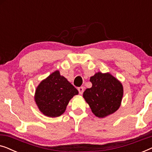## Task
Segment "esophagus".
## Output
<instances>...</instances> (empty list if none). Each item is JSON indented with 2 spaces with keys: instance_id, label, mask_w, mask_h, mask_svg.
Wrapping results in <instances>:
<instances>
[{
  "instance_id": "obj_1",
  "label": "esophagus",
  "mask_w": 152,
  "mask_h": 152,
  "mask_svg": "<svg viewBox=\"0 0 152 152\" xmlns=\"http://www.w3.org/2000/svg\"><path fill=\"white\" fill-rule=\"evenodd\" d=\"M77 89H78L79 93H80V95H82V93H84V87H82V86L79 87V88H78Z\"/></svg>"
}]
</instances>
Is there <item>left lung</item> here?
I'll use <instances>...</instances> for the list:
<instances>
[{"mask_svg":"<svg viewBox=\"0 0 152 152\" xmlns=\"http://www.w3.org/2000/svg\"><path fill=\"white\" fill-rule=\"evenodd\" d=\"M92 87L86 88L83 97L95 116L104 118L119 109L123 96V86L109 72H97L91 77Z\"/></svg>","mask_w":152,"mask_h":152,"instance_id":"8db88e82","label":"left lung"}]
</instances>
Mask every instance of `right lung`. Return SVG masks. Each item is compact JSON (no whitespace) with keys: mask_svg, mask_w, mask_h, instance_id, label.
<instances>
[{"mask_svg":"<svg viewBox=\"0 0 152 152\" xmlns=\"http://www.w3.org/2000/svg\"><path fill=\"white\" fill-rule=\"evenodd\" d=\"M78 93L73 85L56 70L37 86L34 100L43 115L56 118L65 112L69 101Z\"/></svg>","mask_w":152,"mask_h":152,"instance_id":"add662e5","label":"right lung"}]
</instances>
